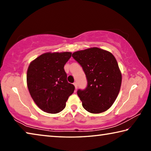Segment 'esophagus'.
Returning <instances> with one entry per match:
<instances>
[{
  "label": "esophagus",
  "instance_id": "1",
  "mask_svg": "<svg viewBox=\"0 0 151 151\" xmlns=\"http://www.w3.org/2000/svg\"><path fill=\"white\" fill-rule=\"evenodd\" d=\"M73 85H75V90H76L77 89V83L76 82H75V83H73Z\"/></svg>",
  "mask_w": 151,
  "mask_h": 151
}]
</instances>
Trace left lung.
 Listing matches in <instances>:
<instances>
[{
  "label": "left lung",
  "mask_w": 151,
  "mask_h": 151,
  "mask_svg": "<svg viewBox=\"0 0 151 151\" xmlns=\"http://www.w3.org/2000/svg\"><path fill=\"white\" fill-rule=\"evenodd\" d=\"M72 57L85 73L87 86L77 94L86 111L101 113L111 107L119 93L122 75L116 58L109 51L93 47L75 52Z\"/></svg>",
  "instance_id": "1"
}]
</instances>
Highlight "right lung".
<instances>
[{"label": "right lung", "mask_w": 151, "mask_h": 151, "mask_svg": "<svg viewBox=\"0 0 151 151\" xmlns=\"http://www.w3.org/2000/svg\"><path fill=\"white\" fill-rule=\"evenodd\" d=\"M72 53L47 52L32 60L27 70V86L36 104L48 113L56 114L65 108L75 91L68 83L64 66Z\"/></svg>", "instance_id": "right-lung-1"}]
</instances>
